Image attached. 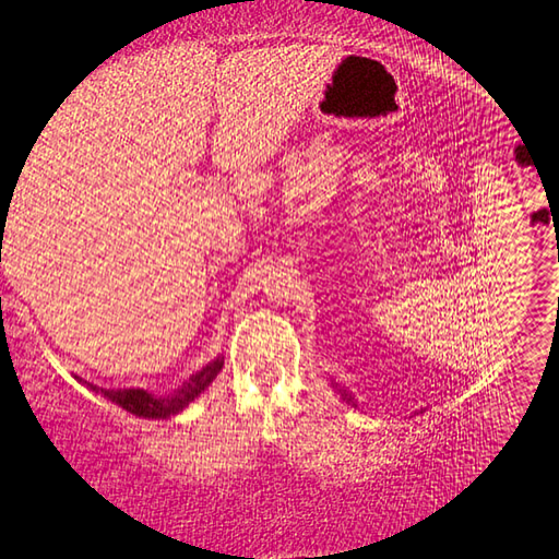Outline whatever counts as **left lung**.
<instances>
[{"mask_svg": "<svg viewBox=\"0 0 559 559\" xmlns=\"http://www.w3.org/2000/svg\"><path fill=\"white\" fill-rule=\"evenodd\" d=\"M333 386L337 389V384H335V382H333ZM337 394H341V396H343V401H347L349 405H354V408H357V401H354V396H352V394L347 392V389H337Z\"/></svg>", "mask_w": 559, "mask_h": 559, "instance_id": "1", "label": "left lung"}]
</instances>
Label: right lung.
I'll return each instance as SVG.
<instances>
[{"label": "right lung", "instance_id": "right-lung-1", "mask_svg": "<svg viewBox=\"0 0 559 559\" xmlns=\"http://www.w3.org/2000/svg\"><path fill=\"white\" fill-rule=\"evenodd\" d=\"M222 368H224V357H216L207 366H202V370H198L195 376H191L179 389H175V392L167 396H156V394L146 392V389H103V386L91 384V382H86V384L91 386V392L105 394V399H109L116 405H121L123 411H128L132 415L144 417V419H165V417L179 415L186 405L205 392Z\"/></svg>", "mask_w": 559, "mask_h": 559}]
</instances>
